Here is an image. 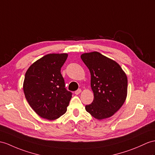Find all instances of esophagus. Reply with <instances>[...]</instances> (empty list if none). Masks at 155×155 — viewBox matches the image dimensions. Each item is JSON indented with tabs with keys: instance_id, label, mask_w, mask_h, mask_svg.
Returning a JSON list of instances; mask_svg holds the SVG:
<instances>
[{
	"instance_id": "1",
	"label": "esophagus",
	"mask_w": 155,
	"mask_h": 155,
	"mask_svg": "<svg viewBox=\"0 0 155 155\" xmlns=\"http://www.w3.org/2000/svg\"><path fill=\"white\" fill-rule=\"evenodd\" d=\"M81 92V90L80 89L77 90V91H75V95H79V94H80Z\"/></svg>"
}]
</instances>
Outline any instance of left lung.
Here are the masks:
<instances>
[{"mask_svg": "<svg viewBox=\"0 0 155 155\" xmlns=\"http://www.w3.org/2000/svg\"><path fill=\"white\" fill-rule=\"evenodd\" d=\"M81 58L91 74L93 103L85 110L97 120L110 118L122 107L127 95V78L114 60L94 51L85 52Z\"/></svg>", "mask_w": 155, "mask_h": 155, "instance_id": "obj_1", "label": "left lung"}]
</instances>
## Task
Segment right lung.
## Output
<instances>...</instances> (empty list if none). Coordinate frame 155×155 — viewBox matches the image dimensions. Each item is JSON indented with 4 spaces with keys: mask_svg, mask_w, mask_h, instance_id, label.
<instances>
[{
    "mask_svg": "<svg viewBox=\"0 0 155 155\" xmlns=\"http://www.w3.org/2000/svg\"><path fill=\"white\" fill-rule=\"evenodd\" d=\"M68 56L67 53L46 54L26 71L23 84L25 99L41 118L54 120L67 110L71 93L64 87L60 69Z\"/></svg>",
    "mask_w": 155,
    "mask_h": 155,
    "instance_id": "obj_1",
    "label": "right lung"
}]
</instances>
